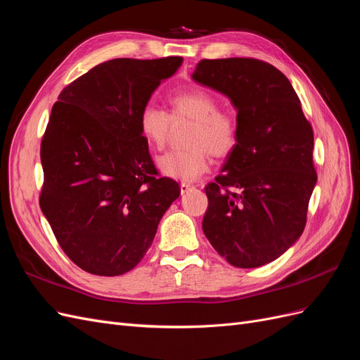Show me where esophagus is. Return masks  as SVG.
Listing matches in <instances>:
<instances>
[{
    "instance_id": "34e87169",
    "label": "esophagus",
    "mask_w": 360,
    "mask_h": 360,
    "mask_svg": "<svg viewBox=\"0 0 360 360\" xmlns=\"http://www.w3.org/2000/svg\"><path fill=\"white\" fill-rule=\"evenodd\" d=\"M192 189H193V186H192V184H189V183H181V184H180L181 193H186V192H189V191H192Z\"/></svg>"
}]
</instances>
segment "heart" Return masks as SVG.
<instances>
[{
	"mask_svg": "<svg viewBox=\"0 0 360 360\" xmlns=\"http://www.w3.org/2000/svg\"><path fill=\"white\" fill-rule=\"evenodd\" d=\"M169 114L162 108L147 103L138 115L139 134L155 150L167 146L171 126L179 120H192L186 150L168 151L158 159L163 176L193 181L209 169L210 153L226 158L236 150L240 139V124L231 111L219 110V99L201 86H191L169 96Z\"/></svg>",
	"mask_w": 360,
	"mask_h": 360,
	"instance_id": "obj_1",
	"label": "heart"
}]
</instances>
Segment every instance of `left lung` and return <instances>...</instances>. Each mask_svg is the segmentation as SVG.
Here are the masks:
<instances>
[{"label": "left lung", "mask_w": 360, "mask_h": 360, "mask_svg": "<svg viewBox=\"0 0 360 360\" xmlns=\"http://www.w3.org/2000/svg\"><path fill=\"white\" fill-rule=\"evenodd\" d=\"M192 78L230 97L240 139L205 189L202 231L234 267L281 257L307 225L314 132L287 76L257 58L201 60Z\"/></svg>", "instance_id": "8db88e82"}]
</instances>
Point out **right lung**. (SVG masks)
Segmentation results:
<instances>
[{"mask_svg": "<svg viewBox=\"0 0 360 360\" xmlns=\"http://www.w3.org/2000/svg\"><path fill=\"white\" fill-rule=\"evenodd\" d=\"M181 57L115 58L63 89L40 144L39 204L60 248L91 275L132 270L180 195L162 177L138 115Z\"/></svg>", "mask_w": 360, "mask_h": 360, "instance_id": "right-lung-1", "label": "right lung"}]
</instances>
